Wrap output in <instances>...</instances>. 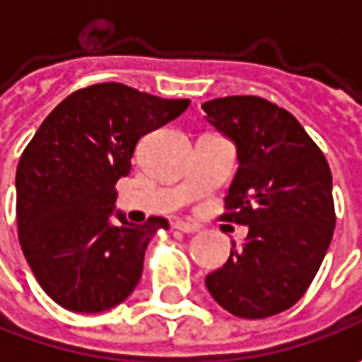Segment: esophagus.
<instances>
[{
    "label": "esophagus",
    "mask_w": 362,
    "mask_h": 362,
    "mask_svg": "<svg viewBox=\"0 0 362 362\" xmlns=\"http://www.w3.org/2000/svg\"><path fill=\"white\" fill-rule=\"evenodd\" d=\"M173 230L183 231V233H195L199 231L202 228L197 223H187V221H173Z\"/></svg>",
    "instance_id": "34e87169"
}]
</instances>
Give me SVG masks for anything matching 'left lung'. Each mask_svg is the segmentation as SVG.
Returning <instances> with one entry per match:
<instances>
[{"mask_svg":"<svg viewBox=\"0 0 362 362\" xmlns=\"http://www.w3.org/2000/svg\"><path fill=\"white\" fill-rule=\"evenodd\" d=\"M202 108L240 160L223 217L247 226L245 243H233L205 286L233 316L284 313L308 290L334 233L330 167L298 120L259 96H226Z\"/></svg>","mask_w":362,"mask_h":362,"instance_id":"obj_1","label":"left lung"}]
</instances>
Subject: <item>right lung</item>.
I'll use <instances>...</instances> for the list:
<instances>
[{
	"mask_svg": "<svg viewBox=\"0 0 362 362\" xmlns=\"http://www.w3.org/2000/svg\"><path fill=\"white\" fill-rule=\"evenodd\" d=\"M189 100H167L119 82L72 92L21 153L16 216L23 256L56 304L103 313L131 296L145 250L165 217L129 223L115 211L117 181L131 173L139 139L177 119Z\"/></svg>",
	"mask_w": 362,
	"mask_h": 362,
	"instance_id": "obj_1",
	"label": "right lung"
}]
</instances>
